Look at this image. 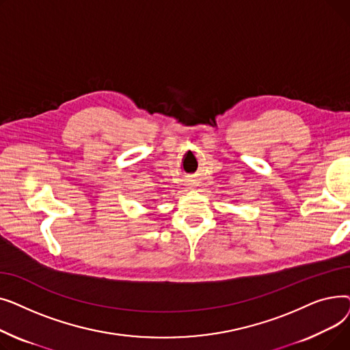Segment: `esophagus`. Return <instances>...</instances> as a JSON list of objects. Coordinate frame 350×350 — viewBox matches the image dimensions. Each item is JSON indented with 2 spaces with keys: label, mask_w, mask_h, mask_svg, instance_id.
<instances>
[{
  "label": "esophagus",
  "mask_w": 350,
  "mask_h": 350,
  "mask_svg": "<svg viewBox=\"0 0 350 350\" xmlns=\"http://www.w3.org/2000/svg\"><path fill=\"white\" fill-rule=\"evenodd\" d=\"M189 186H190V189L196 187V185H194V181H193V180H189Z\"/></svg>",
  "instance_id": "obj_1"
}]
</instances>
